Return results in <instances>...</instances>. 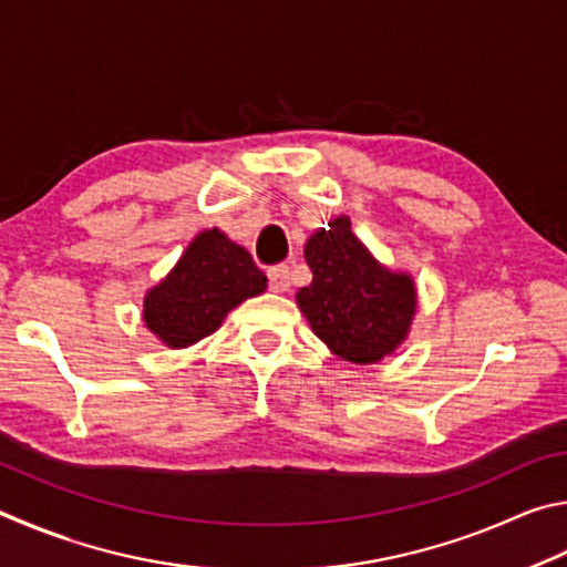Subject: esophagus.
<instances>
[{"mask_svg":"<svg viewBox=\"0 0 567 567\" xmlns=\"http://www.w3.org/2000/svg\"><path fill=\"white\" fill-rule=\"evenodd\" d=\"M268 289H271L274 293H284L286 289H289L291 284V276H289V266H274L268 268Z\"/></svg>","mask_w":567,"mask_h":567,"instance_id":"esophagus-1","label":"esophagus"}]
</instances>
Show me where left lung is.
<instances>
[{
  "mask_svg": "<svg viewBox=\"0 0 567 567\" xmlns=\"http://www.w3.org/2000/svg\"><path fill=\"white\" fill-rule=\"evenodd\" d=\"M303 256L313 278L296 303L333 355L369 365L401 349L419 309L411 274L383 266L351 231L349 216L313 231Z\"/></svg>",
  "mask_w": 567,
  "mask_h": 567,
  "instance_id": "left-lung-1",
  "label": "left lung"
}]
</instances>
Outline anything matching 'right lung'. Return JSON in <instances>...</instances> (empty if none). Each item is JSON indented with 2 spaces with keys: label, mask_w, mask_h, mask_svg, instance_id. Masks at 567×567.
I'll return each mask as SVG.
<instances>
[{
  "label": "right lung",
  "mask_w": 567,
  "mask_h": 567,
  "mask_svg": "<svg viewBox=\"0 0 567 567\" xmlns=\"http://www.w3.org/2000/svg\"><path fill=\"white\" fill-rule=\"evenodd\" d=\"M264 291L266 276L251 254L214 226L196 234L172 271L146 291L144 323L168 349H188Z\"/></svg>",
  "instance_id": "obj_1"
}]
</instances>
